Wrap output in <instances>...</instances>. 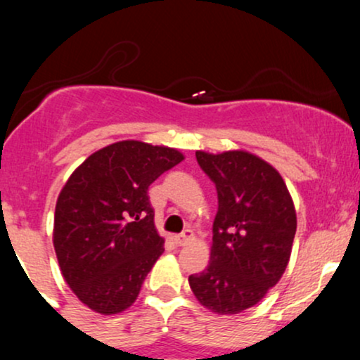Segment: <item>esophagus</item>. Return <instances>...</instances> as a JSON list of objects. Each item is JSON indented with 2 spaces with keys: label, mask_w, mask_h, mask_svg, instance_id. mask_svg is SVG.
Instances as JSON below:
<instances>
[{
  "label": "esophagus",
  "mask_w": 360,
  "mask_h": 360,
  "mask_svg": "<svg viewBox=\"0 0 360 360\" xmlns=\"http://www.w3.org/2000/svg\"><path fill=\"white\" fill-rule=\"evenodd\" d=\"M191 238H193V230H184L183 233L176 235L174 242H176V245H186V243L191 240Z\"/></svg>",
  "instance_id": "1"
}]
</instances>
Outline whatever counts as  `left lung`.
<instances>
[{"label": "left lung", "instance_id": "obj_1", "mask_svg": "<svg viewBox=\"0 0 360 360\" xmlns=\"http://www.w3.org/2000/svg\"><path fill=\"white\" fill-rule=\"evenodd\" d=\"M196 160L218 193L212 257L189 286L205 308L235 315L257 304L286 271L296 233V212L283 177L243 150Z\"/></svg>", "mask_w": 360, "mask_h": 360}]
</instances>
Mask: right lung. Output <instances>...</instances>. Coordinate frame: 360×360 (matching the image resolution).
Here are the masks:
<instances>
[{
    "label": "right lung",
    "instance_id": "add662e5",
    "mask_svg": "<svg viewBox=\"0 0 360 360\" xmlns=\"http://www.w3.org/2000/svg\"><path fill=\"white\" fill-rule=\"evenodd\" d=\"M181 160L174 148L123 140L89 155L62 188L53 247L65 283L86 307L115 315L137 300L164 252L148 186Z\"/></svg>",
    "mask_w": 360,
    "mask_h": 360
}]
</instances>
